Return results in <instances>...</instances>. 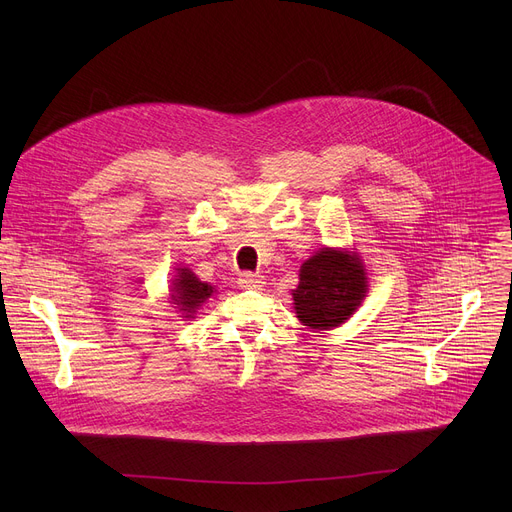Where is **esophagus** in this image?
<instances>
[{"mask_svg": "<svg viewBox=\"0 0 512 512\" xmlns=\"http://www.w3.org/2000/svg\"><path fill=\"white\" fill-rule=\"evenodd\" d=\"M263 277L259 273H253V271H245L239 275V285L243 289H261L263 287Z\"/></svg>", "mask_w": 512, "mask_h": 512, "instance_id": "obj_1", "label": "esophagus"}]
</instances>
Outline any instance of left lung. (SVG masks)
I'll return each instance as SVG.
<instances>
[{
  "mask_svg": "<svg viewBox=\"0 0 512 512\" xmlns=\"http://www.w3.org/2000/svg\"><path fill=\"white\" fill-rule=\"evenodd\" d=\"M367 294V275L356 255L322 249L302 265L294 308L304 326L328 330L342 324Z\"/></svg>",
  "mask_w": 512,
  "mask_h": 512,
  "instance_id": "obj_1",
  "label": "left lung"
}]
</instances>
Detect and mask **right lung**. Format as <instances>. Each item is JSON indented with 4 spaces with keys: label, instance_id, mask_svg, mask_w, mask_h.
Wrapping results in <instances>:
<instances>
[{
    "label": "right lung",
    "instance_id": "obj_1",
    "mask_svg": "<svg viewBox=\"0 0 512 512\" xmlns=\"http://www.w3.org/2000/svg\"><path fill=\"white\" fill-rule=\"evenodd\" d=\"M178 279L174 283V296L172 300L178 304V308L186 314V318H190L200 304H204L210 294H212V285L200 281L190 269H178Z\"/></svg>",
    "mask_w": 512,
    "mask_h": 512
}]
</instances>
